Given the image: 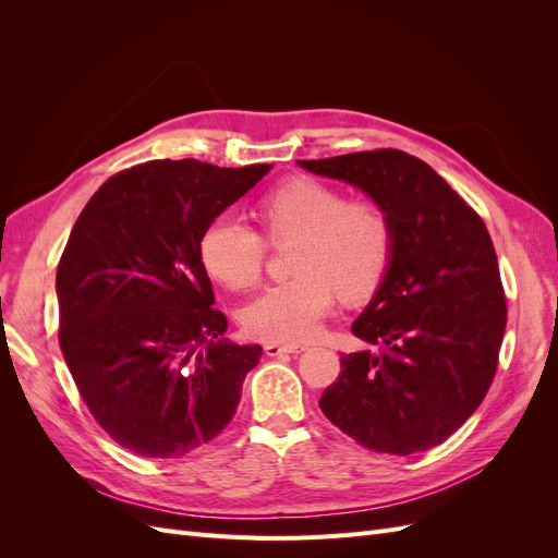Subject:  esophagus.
<instances>
[{
    "label": "esophagus",
    "instance_id": "esophagus-1",
    "mask_svg": "<svg viewBox=\"0 0 558 558\" xmlns=\"http://www.w3.org/2000/svg\"><path fill=\"white\" fill-rule=\"evenodd\" d=\"M305 351L302 344H279V342H267L265 344V353L267 356H281V353H300Z\"/></svg>",
    "mask_w": 558,
    "mask_h": 558
}]
</instances>
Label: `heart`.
Instances as JSON below:
<instances>
[{
  "label": "heart",
  "mask_w": 558,
  "mask_h": 558,
  "mask_svg": "<svg viewBox=\"0 0 558 558\" xmlns=\"http://www.w3.org/2000/svg\"><path fill=\"white\" fill-rule=\"evenodd\" d=\"M260 221L269 242L298 240L291 256L298 277L269 286L242 312L244 328L260 340H307L330 314L337 291L347 300L367 298L393 260L388 211L373 199H349L324 181L281 183L263 197ZM265 256L263 234L230 214L214 218L199 240L202 265L230 291L253 289Z\"/></svg>",
  "instance_id": "1"
}]
</instances>
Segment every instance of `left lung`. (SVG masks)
<instances>
[{
    "instance_id": "8db88e82",
    "label": "left lung",
    "mask_w": 558,
    "mask_h": 558,
    "mask_svg": "<svg viewBox=\"0 0 558 558\" xmlns=\"http://www.w3.org/2000/svg\"><path fill=\"white\" fill-rule=\"evenodd\" d=\"M305 170L356 185L393 221V260L351 332L318 408L361 447L408 456L445 442L475 412L498 367L508 305L480 214L430 165L398 148Z\"/></svg>"
}]
</instances>
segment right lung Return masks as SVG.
I'll list each match as a JSON object with an SVG mask.
<instances>
[{"instance_id": "right-lung-1", "label": "right lung", "mask_w": 558, "mask_h": 558, "mask_svg": "<svg viewBox=\"0 0 558 558\" xmlns=\"http://www.w3.org/2000/svg\"><path fill=\"white\" fill-rule=\"evenodd\" d=\"M269 170L150 160L105 181L76 218L56 277L60 349L121 447L181 459L238 412L263 349L223 340L199 240Z\"/></svg>"}]
</instances>
